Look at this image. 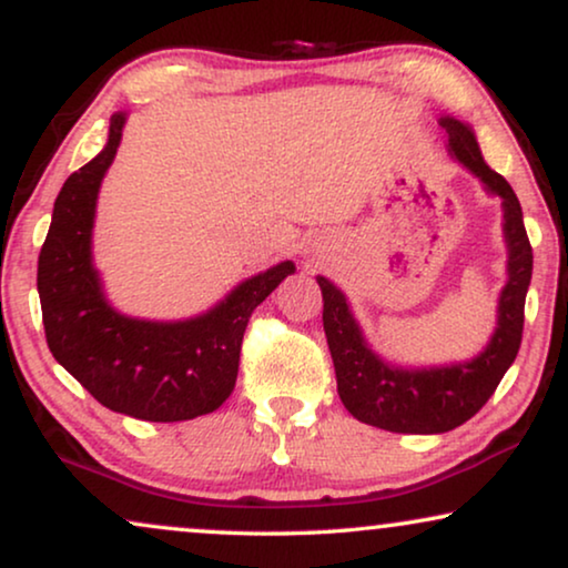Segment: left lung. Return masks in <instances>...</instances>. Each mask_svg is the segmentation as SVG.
<instances>
[{
	"label": "left lung",
	"mask_w": 568,
	"mask_h": 568,
	"mask_svg": "<svg viewBox=\"0 0 568 568\" xmlns=\"http://www.w3.org/2000/svg\"><path fill=\"white\" fill-rule=\"evenodd\" d=\"M449 150L486 189L501 196L504 237L509 245V282L499 297V328L476 359L442 369L387 367L364 344L359 325L328 278L317 276L323 292V328L336 367L338 395L348 414L377 429L398 434H442L476 416L499 387L523 344L525 294L532 276V247L527 240L523 206L511 185L480 158L478 142L465 123L442 119Z\"/></svg>",
	"instance_id": "left-lung-1"
}]
</instances>
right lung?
Masks as SVG:
<instances>
[{"instance_id":"add662e5","label":"right lung","mask_w":568,"mask_h":568,"mask_svg":"<svg viewBox=\"0 0 568 568\" xmlns=\"http://www.w3.org/2000/svg\"><path fill=\"white\" fill-rule=\"evenodd\" d=\"M126 115L111 119L105 150L67 178L38 255V294L49 348L98 403L144 422L212 414L235 390L240 348L253 310L294 274L284 261L247 278L206 315L185 323L134 321L108 305L92 268L90 237L105 170Z\"/></svg>"}]
</instances>
